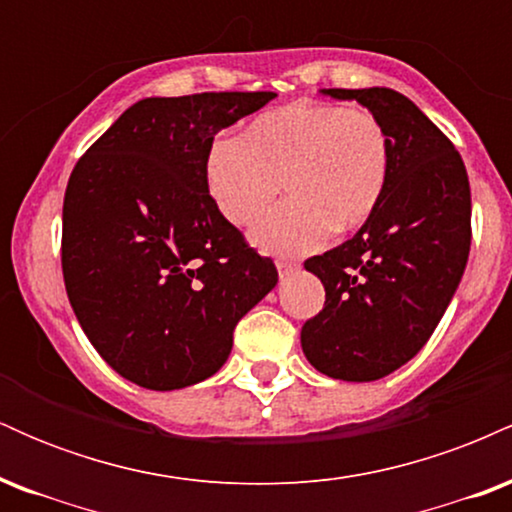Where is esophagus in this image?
<instances>
[{
  "label": "esophagus",
  "mask_w": 512,
  "mask_h": 512,
  "mask_svg": "<svg viewBox=\"0 0 512 512\" xmlns=\"http://www.w3.org/2000/svg\"><path fill=\"white\" fill-rule=\"evenodd\" d=\"M276 269H279V279L284 281V279H289V276L296 272L298 269V264L296 262H286V260H279L276 262Z\"/></svg>",
  "instance_id": "obj_1"
}]
</instances>
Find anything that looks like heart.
<instances>
[{
  "instance_id": "obj_1",
  "label": "heart",
  "mask_w": 512,
  "mask_h": 512,
  "mask_svg": "<svg viewBox=\"0 0 512 512\" xmlns=\"http://www.w3.org/2000/svg\"><path fill=\"white\" fill-rule=\"evenodd\" d=\"M387 170L390 146L378 117L298 101L255 117L240 139H216L204 180L214 207L238 228L260 219L281 182L291 199L252 228V243L272 255H305L373 214Z\"/></svg>"
}]
</instances>
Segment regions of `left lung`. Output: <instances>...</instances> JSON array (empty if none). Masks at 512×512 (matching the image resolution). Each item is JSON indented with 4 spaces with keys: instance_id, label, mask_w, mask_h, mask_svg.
<instances>
[{
    "instance_id": "1",
    "label": "left lung",
    "mask_w": 512,
    "mask_h": 512,
    "mask_svg": "<svg viewBox=\"0 0 512 512\" xmlns=\"http://www.w3.org/2000/svg\"><path fill=\"white\" fill-rule=\"evenodd\" d=\"M378 117L390 170L358 233L305 260L325 286V308L301 330L310 366L370 383L411 361L460 286L472 243V195L450 139L402 93L385 86L320 88Z\"/></svg>"
}]
</instances>
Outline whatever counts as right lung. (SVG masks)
Returning a JSON list of instances; mask_svg holds the SVG:
<instances>
[{"instance_id":"obj_1","label":"right lung","mask_w":512,"mask_h":512,"mask_svg":"<svg viewBox=\"0 0 512 512\" xmlns=\"http://www.w3.org/2000/svg\"><path fill=\"white\" fill-rule=\"evenodd\" d=\"M274 96L144 98L72 170L64 286L88 342L129 383L168 392L211 378L231 356L240 317L279 281L204 180L216 134Z\"/></svg>"}]
</instances>
